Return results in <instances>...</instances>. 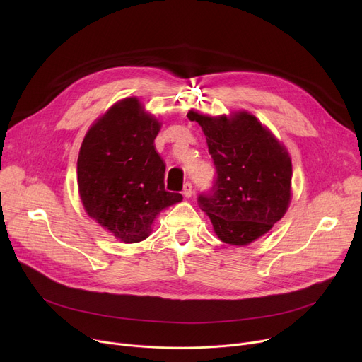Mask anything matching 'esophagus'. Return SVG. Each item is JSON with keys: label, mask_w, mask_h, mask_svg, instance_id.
Here are the masks:
<instances>
[{"label": "esophagus", "mask_w": 362, "mask_h": 362, "mask_svg": "<svg viewBox=\"0 0 362 362\" xmlns=\"http://www.w3.org/2000/svg\"><path fill=\"white\" fill-rule=\"evenodd\" d=\"M192 192H194V189H192V183L186 182V183L183 185V197H185V198L192 197Z\"/></svg>", "instance_id": "esophagus-1"}]
</instances>
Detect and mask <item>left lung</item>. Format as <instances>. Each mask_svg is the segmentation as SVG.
<instances>
[{"instance_id":"obj_1","label":"left lung","mask_w":362,"mask_h":362,"mask_svg":"<svg viewBox=\"0 0 362 362\" xmlns=\"http://www.w3.org/2000/svg\"><path fill=\"white\" fill-rule=\"evenodd\" d=\"M206 136L217 176L213 187L198 197L221 242L245 246L267 233L291 202L292 161L273 133L246 111L210 117L194 110Z\"/></svg>"}]
</instances>
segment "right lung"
I'll return each mask as SVG.
<instances>
[{
    "instance_id": "1",
    "label": "right lung",
    "mask_w": 362,
    "mask_h": 362,
    "mask_svg": "<svg viewBox=\"0 0 362 362\" xmlns=\"http://www.w3.org/2000/svg\"><path fill=\"white\" fill-rule=\"evenodd\" d=\"M160 122L138 98L114 104L88 130L78 158L85 210L124 243L146 239L164 208L182 201L164 187L165 164L156 151Z\"/></svg>"
}]
</instances>
